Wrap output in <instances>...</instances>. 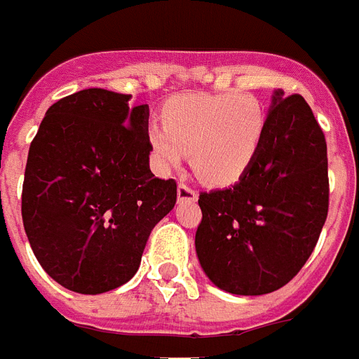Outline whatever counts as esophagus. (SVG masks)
I'll return each mask as SVG.
<instances>
[{
    "label": "esophagus",
    "instance_id": "1",
    "mask_svg": "<svg viewBox=\"0 0 359 359\" xmlns=\"http://www.w3.org/2000/svg\"><path fill=\"white\" fill-rule=\"evenodd\" d=\"M198 198V192L192 189V187H189L187 183H180L177 185V200L180 201H196Z\"/></svg>",
    "mask_w": 359,
    "mask_h": 359
}]
</instances>
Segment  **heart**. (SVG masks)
Listing matches in <instances>:
<instances>
[{
	"instance_id": "obj_1",
	"label": "heart",
	"mask_w": 359,
	"mask_h": 359,
	"mask_svg": "<svg viewBox=\"0 0 359 359\" xmlns=\"http://www.w3.org/2000/svg\"><path fill=\"white\" fill-rule=\"evenodd\" d=\"M163 124L148 141L163 168H176L191 152L194 172L212 185H229L255 161L266 132V109L244 91L189 93L163 106Z\"/></svg>"
}]
</instances>
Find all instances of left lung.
Returning <instances> with one entry per match:
<instances>
[{
	"instance_id": "obj_1",
	"label": "left lung",
	"mask_w": 359,
	"mask_h": 359,
	"mask_svg": "<svg viewBox=\"0 0 359 359\" xmlns=\"http://www.w3.org/2000/svg\"><path fill=\"white\" fill-rule=\"evenodd\" d=\"M275 91L259 154L238 182L200 192L196 253L229 293L264 295L301 271L328 215L327 141L306 100Z\"/></svg>"
}]
</instances>
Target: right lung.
I'll use <instances>...</instances> for the list:
<instances>
[{
  "instance_id": "right-lung-1",
  "label": "right lung",
  "mask_w": 359,
  "mask_h": 359,
  "mask_svg": "<svg viewBox=\"0 0 359 359\" xmlns=\"http://www.w3.org/2000/svg\"><path fill=\"white\" fill-rule=\"evenodd\" d=\"M90 88L47 109L27 158L22 218L49 277L76 293L128 283L144 245L177 200L150 172L148 106Z\"/></svg>"
}]
</instances>
